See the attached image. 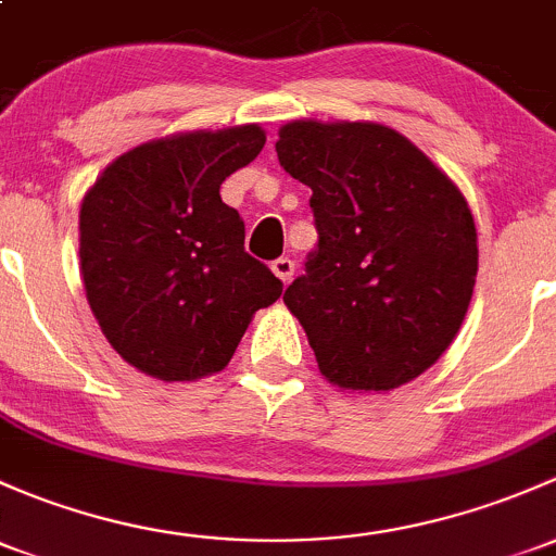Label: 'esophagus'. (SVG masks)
Segmentation results:
<instances>
[{"instance_id":"34e87169","label":"esophagus","mask_w":556,"mask_h":556,"mask_svg":"<svg viewBox=\"0 0 556 556\" xmlns=\"http://www.w3.org/2000/svg\"><path fill=\"white\" fill-rule=\"evenodd\" d=\"M271 271L277 274L282 282H290V279H293V274H295V261L288 258V255H282V258L271 261Z\"/></svg>"}]
</instances>
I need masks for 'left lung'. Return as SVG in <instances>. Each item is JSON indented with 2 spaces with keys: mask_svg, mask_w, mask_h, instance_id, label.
I'll return each mask as SVG.
<instances>
[{
  "mask_svg": "<svg viewBox=\"0 0 556 556\" xmlns=\"http://www.w3.org/2000/svg\"><path fill=\"white\" fill-rule=\"evenodd\" d=\"M279 165L312 189L317 248L285 303L319 370L354 391L418 378L453 343L477 279V229L458 186L372 122H290Z\"/></svg>",
  "mask_w": 556,
  "mask_h": 556,
  "instance_id": "left-lung-1",
  "label": "left lung"
}]
</instances>
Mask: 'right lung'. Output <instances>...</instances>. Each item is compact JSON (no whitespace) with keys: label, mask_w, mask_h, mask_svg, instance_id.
Instances as JSON below:
<instances>
[{"label":"right lung","mask_w":556,"mask_h":556,"mask_svg":"<svg viewBox=\"0 0 556 556\" xmlns=\"http://www.w3.org/2000/svg\"><path fill=\"white\" fill-rule=\"evenodd\" d=\"M258 125L173 136L127 151L81 202L87 301L125 362L160 381L229 365L250 319L282 295L244 250L220 184L261 154Z\"/></svg>","instance_id":"right-lung-1"}]
</instances>
